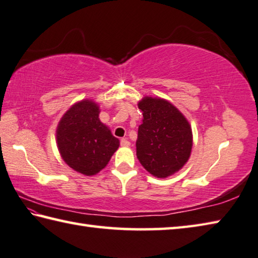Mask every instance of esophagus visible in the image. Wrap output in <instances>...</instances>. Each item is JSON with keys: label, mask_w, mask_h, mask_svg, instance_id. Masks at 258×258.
Returning a JSON list of instances; mask_svg holds the SVG:
<instances>
[{"label": "esophagus", "mask_w": 258, "mask_h": 258, "mask_svg": "<svg viewBox=\"0 0 258 258\" xmlns=\"http://www.w3.org/2000/svg\"><path fill=\"white\" fill-rule=\"evenodd\" d=\"M120 145L125 146V148H127V146L131 145V143H130V141H127L126 139H120Z\"/></svg>", "instance_id": "esophagus-1"}]
</instances>
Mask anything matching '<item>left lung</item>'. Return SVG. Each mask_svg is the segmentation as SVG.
Wrapping results in <instances>:
<instances>
[{"instance_id": "1", "label": "left lung", "mask_w": 258, "mask_h": 258, "mask_svg": "<svg viewBox=\"0 0 258 258\" xmlns=\"http://www.w3.org/2000/svg\"><path fill=\"white\" fill-rule=\"evenodd\" d=\"M139 108L143 114L136 141L140 163L156 178L178 172L188 162L192 149L189 122L175 106L162 98L144 97Z\"/></svg>"}]
</instances>
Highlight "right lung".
I'll return each mask as SVG.
<instances>
[{
    "mask_svg": "<svg viewBox=\"0 0 258 258\" xmlns=\"http://www.w3.org/2000/svg\"><path fill=\"white\" fill-rule=\"evenodd\" d=\"M99 112L97 104L84 99L64 113L57 127L60 155L70 168L85 175L103 170L119 146L118 139L100 122Z\"/></svg>",
    "mask_w": 258,
    "mask_h": 258,
    "instance_id": "add662e5",
    "label": "right lung"
}]
</instances>
